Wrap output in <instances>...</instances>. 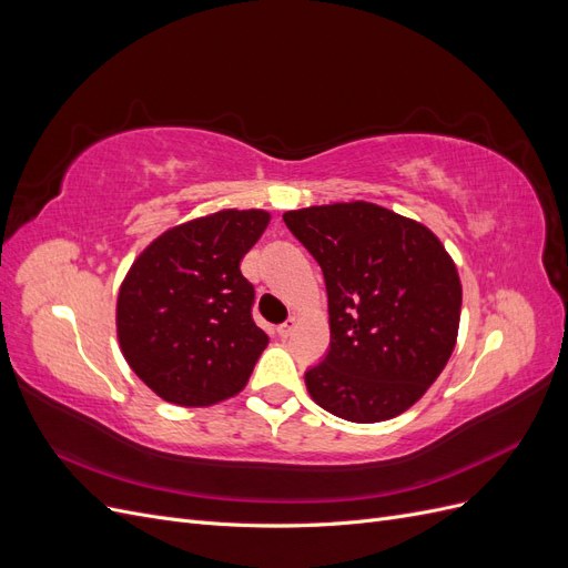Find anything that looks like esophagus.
I'll return each mask as SVG.
<instances>
[{"label":"esophagus","instance_id":"obj_1","mask_svg":"<svg viewBox=\"0 0 568 568\" xmlns=\"http://www.w3.org/2000/svg\"><path fill=\"white\" fill-rule=\"evenodd\" d=\"M294 329H296V320L291 317V320H286L284 324H280V326H277V334H280L282 338H288V336H291V332H294Z\"/></svg>","mask_w":568,"mask_h":568}]
</instances>
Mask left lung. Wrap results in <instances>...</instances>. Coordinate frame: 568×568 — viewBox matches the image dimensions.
<instances>
[{"label": "left lung", "mask_w": 568, "mask_h": 568, "mask_svg": "<svg viewBox=\"0 0 568 568\" xmlns=\"http://www.w3.org/2000/svg\"><path fill=\"white\" fill-rule=\"evenodd\" d=\"M320 263L332 343L305 372L311 398L332 415L374 424L403 415L453 355L462 284L438 236L367 201L284 213Z\"/></svg>", "instance_id": "obj_1"}]
</instances>
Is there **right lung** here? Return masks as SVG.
<instances>
[{"label":"right lung","instance_id":"add662e5","mask_svg":"<svg viewBox=\"0 0 568 568\" xmlns=\"http://www.w3.org/2000/svg\"><path fill=\"white\" fill-rule=\"evenodd\" d=\"M265 211H217L163 232L118 291L115 329L128 365L159 398L209 407L242 390L267 346L239 263Z\"/></svg>","mask_w":568,"mask_h":568}]
</instances>
